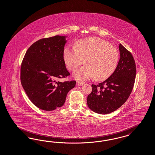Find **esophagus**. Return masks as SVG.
Here are the masks:
<instances>
[{
  "label": "esophagus",
  "instance_id": "34e87169",
  "mask_svg": "<svg viewBox=\"0 0 155 155\" xmlns=\"http://www.w3.org/2000/svg\"><path fill=\"white\" fill-rule=\"evenodd\" d=\"M83 84H84V83L80 82V81H77V83H76L77 86H82V85H83Z\"/></svg>",
  "mask_w": 155,
  "mask_h": 155
}]
</instances>
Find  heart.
<instances>
[{"mask_svg": "<svg viewBox=\"0 0 155 155\" xmlns=\"http://www.w3.org/2000/svg\"><path fill=\"white\" fill-rule=\"evenodd\" d=\"M117 49L108 42L98 38H90L79 41L76 48H66L64 58L68 70L77 69L74 77L80 81L94 77L98 81L106 80L115 70L119 61Z\"/></svg>", "mask_w": 155, "mask_h": 155, "instance_id": "obj_1", "label": "heart"}]
</instances>
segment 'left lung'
<instances>
[{"label":"left lung","instance_id":"obj_1","mask_svg":"<svg viewBox=\"0 0 155 155\" xmlns=\"http://www.w3.org/2000/svg\"><path fill=\"white\" fill-rule=\"evenodd\" d=\"M120 59L116 69L108 78L98 84H92V91L87 98L93 111L107 114L117 110L126 102L133 89L136 77L135 61L121 44Z\"/></svg>","mask_w":155,"mask_h":155}]
</instances>
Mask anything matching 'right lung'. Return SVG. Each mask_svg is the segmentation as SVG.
Here are the masks:
<instances>
[{
  "instance_id": "right-lung-1",
  "label": "right lung",
  "mask_w": 155,
  "mask_h": 155,
  "mask_svg": "<svg viewBox=\"0 0 155 155\" xmlns=\"http://www.w3.org/2000/svg\"><path fill=\"white\" fill-rule=\"evenodd\" d=\"M65 36L57 35L34 42L25 54L20 68L21 84L38 108L52 111L61 107L75 81H58L71 75L64 59Z\"/></svg>"
}]
</instances>
